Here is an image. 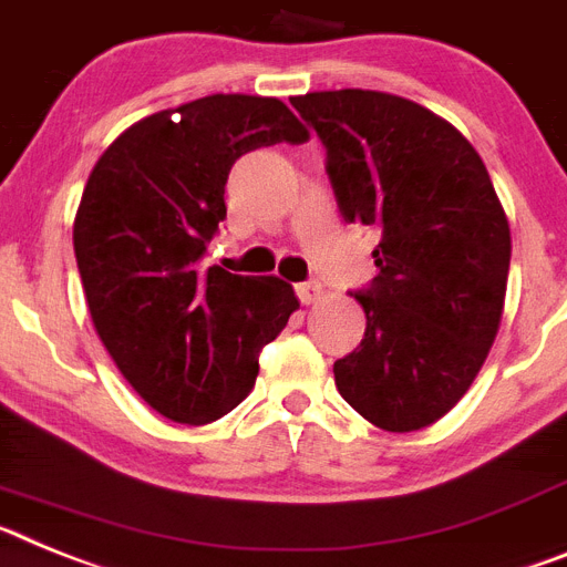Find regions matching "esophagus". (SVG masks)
Wrapping results in <instances>:
<instances>
[{
  "mask_svg": "<svg viewBox=\"0 0 567 567\" xmlns=\"http://www.w3.org/2000/svg\"><path fill=\"white\" fill-rule=\"evenodd\" d=\"M324 293V288L319 282H299L297 285V297L302 299V305H313Z\"/></svg>",
  "mask_w": 567,
  "mask_h": 567,
  "instance_id": "34e87169",
  "label": "esophagus"
}]
</instances>
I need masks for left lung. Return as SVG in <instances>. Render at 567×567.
Returning a JSON list of instances; mask_svg holds the SVG:
<instances>
[{
    "instance_id": "left-lung-1",
    "label": "left lung",
    "mask_w": 567,
    "mask_h": 567,
    "mask_svg": "<svg viewBox=\"0 0 567 567\" xmlns=\"http://www.w3.org/2000/svg\"><path fill=\"white\" fill-rule=\"evenodd\" d=\"M328 151L344 223L382 234L365 337L333 362L342 400L371 425L420 431L465 396L502 322L508 216L488 167L451 122L382 91L293 96Z\"/></svg>"
}]
</instances>
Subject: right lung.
I'll list each match as a JSON object with an SVG mask.
<instances>
[{"mask_svg":"<svg viewBox=\"0 0 567 567\" xmlns=\"http://www.w3.org/2000/svg\"><path fill=\"white\" fill-rule=\"evenodd\" d=\"M308 136L274 96L214 93L134 122L87 176L73 219L87 311L122 377L167 420L208 425L234 411L299 308L279 277L199 259L228 210L234 162Z\"/></svg>","mask_w":567,"mask_h":567,"instance_id":"obj_1","label":"right lung"}]
</instances>
